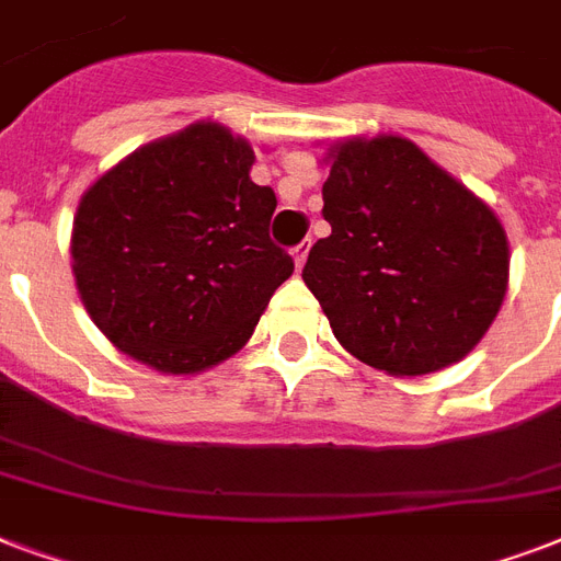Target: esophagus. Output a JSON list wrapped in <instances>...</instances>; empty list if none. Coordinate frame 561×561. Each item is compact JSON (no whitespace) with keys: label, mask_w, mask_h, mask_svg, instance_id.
<instances>
[{"label":"esophagus","mask_w":561,"mask_h":561,"mask_svg":"<svg viewBox=\"0 0 561 561\" xmlns=\"http://www.w3.org/2000/svg\"><path fill=\"white\" fill-rule=\"evenodd\" d=\"M308 250H311V241H302V244H297L294 250H290V255H294V264H297V267H302V264H306Z\"/></svg>","instance_id":"1"}]
</instances>
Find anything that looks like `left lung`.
Segmentation results:
<instances>
[{"instance_id":"8db88e82","label":"left lung","mask_w":561,"mask_h":561,"mask_svg":"<svg viewBox=\"0 0 561 561\" xmlns=\"http://www.w3.org/2000/svg\"><path fill=\"white\" fill-rule=\"evenodd\" d=\"M323 162L332 236L311 247L302 282L334 337L396 378L466 358L504 306V224L404 136H352Z\"/></svg>"}]
</instances>
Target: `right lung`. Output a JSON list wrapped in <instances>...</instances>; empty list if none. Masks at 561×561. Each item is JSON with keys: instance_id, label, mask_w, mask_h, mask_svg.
I'll use <instances>...</instances> for the list:
<instances>
[{"instance_id": "obj_1", "label": "right lung", "mask_w": 561, "mask_h": 561, "mask_svg": "<svg viewBox=\"0 0 561 561\" xmlns=\"http://www.w3.org/2000/svg\"><path fill=\"white\" fill-rule=\"evenodd\" d=\"M244 136L203 118L136 148L83 192L75 288L118 352L165 375L236 355L294 262L267 236L276 194Z\"/></svg>"}]
</instances>
